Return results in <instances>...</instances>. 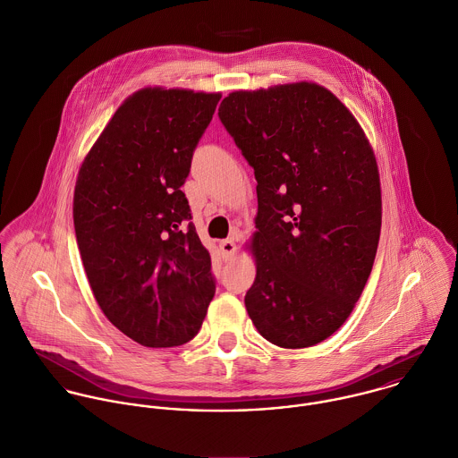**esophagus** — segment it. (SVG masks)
I'll return each mask as SVG.
<instances>
[{
	"label": "esophagus",
	"mask_w": 458,
	"mask_h": 458,
	"mask_svg": "<svg viewBox=\"0 0 458 458\" xmlns=\"http://www.w3.org/2000/svg\"><path fill=\"white\" fill-rule=\"evenodd\" d=\"M219 251H221V257L223 260H232L237 253V246L233 242V239H225L219 242Z\"/></svg>",
	"instance_id": "1"
}]
</instances>
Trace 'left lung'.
<instances>
[{
	"mask_svg": "<svg viewBox=\"0 0 458 458\" xmlns=\"http://www.w3.org/2000/svg\"><path fill=\"white\" fill-rule=\"evenodd\" d=\"M219 118L259 183L248 315L277 347L317 345L349 318L373 267V148L345 104L308 81L228 93Z\"/></svg>",
	"mask_w": 458,
	"mask_h": 458,
	"instance_id": "left-lung-1",
	"label": "left lung"
}]
</instances>
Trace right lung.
<instances>
[{
  "instance_id": "right-lung-1",
  "label": "right lung",
  "mask_w": 458,
  "mask_h": 458,
  "mask_svg": "<svg viewBox=\"0 0 458 458\" xmlns=\"http://www.w3.org/2000/svg\"><path fill=\"white\" fill-rule=\"evenodd\" d=\"M221 93L141 89L114 111L74 189V228L93 297L143 347L196 336L216 292L181 191Z\"/></svg>"
}]
</instances>
